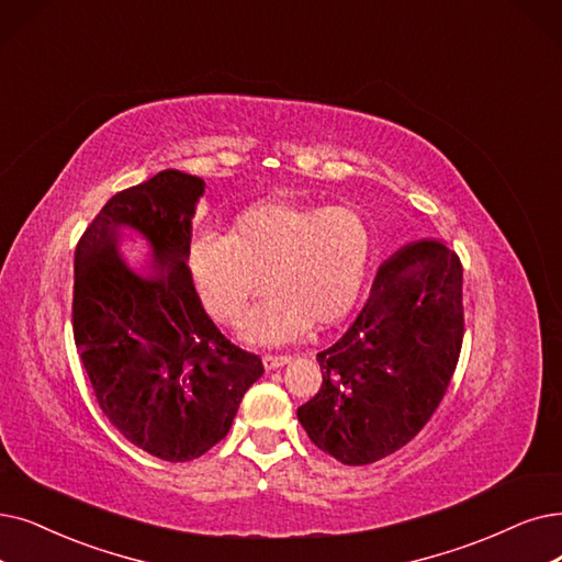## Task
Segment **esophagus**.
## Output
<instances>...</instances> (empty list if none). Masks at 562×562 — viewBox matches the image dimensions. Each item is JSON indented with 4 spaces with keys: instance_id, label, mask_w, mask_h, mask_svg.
Instances as JSON below:
<instances>
[{
    "instance_id": "obj_1",
    "label": "esophagus",
    "mask_w": 562,
    "mask_h": 562,
    "mask_svg": "<svg viewBox=\"0 0 562 562\" xmlns=\"http://www.w3.org/2000/svg\"><path fill=\"white\" fill-rule=\"evenodd\" d=\"M262 362H265V369L274 371V369H281L290 362V355H265Z\"/></svg>"
}]
</instances>
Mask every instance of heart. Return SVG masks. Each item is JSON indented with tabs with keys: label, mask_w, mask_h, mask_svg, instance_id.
<instances>
[{
	"label": "heart",
	"mask_w": 562,
	"mask_h": 562,
	"mask_svg": "<svg viewBox=\"0 0 562 562\" xmlns=\"http://www.w3.org/2000/svg\"><path fill=\"white\" fill-rule=\"evenodd\" d=\"M371 231L350 207L262 200L235 216L228 237L191 244L189 272L216 318L237 323L251 300L272 290L241 325L244 339L283 344L308 323L344 321L362 290Z\"/></svg>",
	"instance_id": "b5f03b06"
}]
</instances>
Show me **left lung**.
I'll return each instance as SVG.
<instances>
[{
    "label": "left lung",
    "mask_w": 562,
    "mask_h": 562,
    "mask_svg": "<svg viewBox=\"0 0 562 562\" xmlns=\"http://www.w3.org/2000/svg\"><path fill=\"white\" fill-rule=\"evenodd\" d=\"M461 285V262L438 239L401 246L378 267L357 321L316 357L321 392L297 408L323 452L367 465L422 431L459 362Z\"/></svg>",
    "instance_id": "left-lung-1"
}]
</instances>
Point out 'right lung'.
I'll return each instance as SVG.
<instances>
[{
	"mask_svg": "<svg viewBox=\"0 0 562 562\" xmlns=\"http://www.w3.org/2000/svg\"><path fill=\"white\" fill-rule=\"evenodd\" d=\"M203 193V179L172 168L115 193L74 262V339L99 406L126 440L170 463L226 438L241 396L265 373L195 293L187 260ZM124 232L146 241L147 268L125 262Z\"/></svg>",
	"mask_w": 562,
	"mask_h": 562,
	"instance_id": "add662e5",
	"label": "right lung"
}]
</instances>
